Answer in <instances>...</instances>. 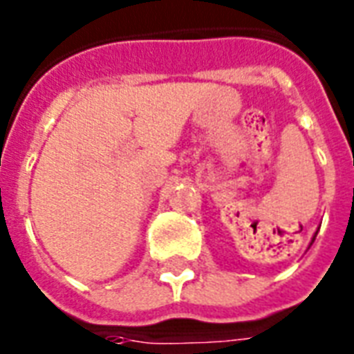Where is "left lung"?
Instances as JSON below:
<instances>
[{
    "instance_id": "obj_1",
    "label": "left lung",
    "mask_w": 354,
    "mask_h": 354,
    "mask_svg": "<svg viewBox=\"0 0 354 354\" xmlns=\"http://www.w3.org/2000/svg\"><path fill=\"white\" fill-rule=\"evenodd\" d=\"M316 235H318V233H316ZM316 235H314V239H316ZM314 239H313V241H314Z\"/></svg>"
}]
</instances>
